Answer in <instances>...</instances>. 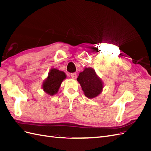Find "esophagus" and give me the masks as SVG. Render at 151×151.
Returning a JSON list of instances; mask_svg holds the SVG:
<instances>
[{"mask_svg": "<svg viewBox=\"0 0 151 151\" xmlns=\"http://www.w3.org/2000/svg\"><path fill=\"white\" fill-rule=\"evenodd\" d=\"M70 76L73 79H76L77 78V74L76 73H72V74H70Z\"/></svg>", "mask_w": 151, "mask_h": 151, "instance_id": "1", "label": "esophagus"}]
</instances>
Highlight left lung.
Returning a JSON list of instances; mask_svg holds the SVG:
<instances>
[{"label":"left lung","mask_w":151,"mask_h":151,"mask_svg":"<svg viewBox=\"0 0 151 151\" xmlns=\"http://www.w3.org/2000/svg\"><path fill=\"white\" fill-rule=\"evenodd\" d=\"M77 81L80 84L84 95L89 99L96 98L102 93L103 81L93 68L86 67L83 72L79 73Z\"/></svg>","instance_id":"8db88e82"}]
</instances>
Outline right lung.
Segmentation results:
<instances>
[{
  "label": "right lung",
  "mask_w": 151,
  "mask_h": 151,
  "mask_svg": "<svg viewBox=\"0 0 151 151\" xmlns=\"http://www.w3.org/2000/svg\"><path fill=\"white\" fill-rule=\"evenodd\" d=\"M66 78L67 76L64 72L52 68L47 78L43 81L42 89L45 93L50 96H54L58 93L62 83Z\"/></svg>",
  "instance_id": "obj_1"
}]
</instances>
